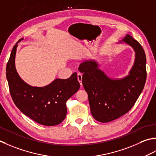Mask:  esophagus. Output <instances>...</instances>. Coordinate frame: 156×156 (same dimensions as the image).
Returning <instances> with one entry per match:
<instances>
[{"label": "esophagus", "instance_id": "esophagus-1", "mask_svg": "<svg viewBox=\"0 0 156 156\" xmlns=\"http://www.w3.org/2000/svg\"><path fill=\"white\" fill-rule=\"evenodd\" d=\"M77 79L80 83L81 85H82V74L81 73H78L77 74Z\"/></svg>", "mask_w": 156, "mask_h": 156}]
</instances>
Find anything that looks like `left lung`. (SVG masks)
<instances>
[{"label":"left lung","mask_w":156,"mask_h":156,"mask_svg":"<svg viewBox=\"0 0 156 156\" xmlns=\"http://www.w3.org/2000/svg\"><path fill=\"white\" fill-rule=\"evenodd\" d=\"M131 46L135 52L134 65L129 75L113 79L98 68L94 60H86L79 66L82 83L88 94L92 116L101 122L112 121L127 113L134 106L145 83L146 56L141 44L129 34L120 43Z\"/></svg>","instance_id":"8db88e82"}]
</instances>
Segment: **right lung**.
<instances>
[{
	"label": "right lung",
	"mask_w": 156,
	"mask_h": 156,
	"mask_svg": "<svg viewBox=\"0 0 156 156\" xmlns=\"http://www.w3.org/2000/svg\"><path fill=\"white\" fill-rule=\"evenodd\" d=\"M18 41L12 48L7 65L6 75L15 104L25 115L45 126L62 122L66 114V102L80 87L76 73L69 79H56L42 87H33L23 81L15 69V59Z\"/></svg>",
	"instance_id": "add662e5"
}]
</instances>
